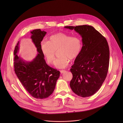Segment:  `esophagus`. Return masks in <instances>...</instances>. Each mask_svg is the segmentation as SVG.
<instances>
[{"label": "esophagus", "mask_w": 123, "mask_h": 123, "mask_svg": "<svg viewBox=\"0 0 123 123\" xmlns=\"http://www.w3.org/2000/svg\"><path fill=\"white\" fill-rule=\"evenodd\" d=\"M61 74H63L64 73H65L66 72V71H65V70H61V71H60Z\"/></svg>", "instance_id": "1"}]
</instances>
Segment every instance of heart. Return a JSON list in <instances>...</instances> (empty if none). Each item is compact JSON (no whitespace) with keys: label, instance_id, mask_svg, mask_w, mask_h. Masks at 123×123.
Wrapping results in <instances>:
<instances>
[{"label":"heart","instance_id":"b5f03b06","mask_svg":"<svg viewBox=\"0 0 123 123\" xmlns=\"http://www.w3.org/2000/svg\"><path fill=\"white\" fill-rule=\"evenodd\" d=\"M40 46L43 55L49 64H54L56 51L58 50L59 57L55 61V66L58 68H64L68 65L69 59L74 60L79 55L82 43L78 37H72L63 32H58L51 36L48 42H42Z\"/></svg>","mask_w":123,"mask_h":123}]
</instances>
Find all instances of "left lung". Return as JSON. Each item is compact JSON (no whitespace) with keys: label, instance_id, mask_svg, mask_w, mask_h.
Here are the masks:
<instances>
[{"label":"left lung","instance_id":"8db88e82","mask_svg":"<svg viewBox=\"0 0 123 123\" xmlns=\"http://www.w3.org/2000/svg\"><path fill=\"white\" fill-rule=\"evenodd\" d=\"M65 28L74 29L81 36L83 43L80 53L70 69L73 76L70 86L79 96H91L100 89L107 75L110 60L108 42L91 26Z\"/></svg>","mask_w":123,"mask_h":123}]
</instances>
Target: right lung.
<instances>
[{
    "label": "right lung",
    "instance_id": "1",
    "mask_svg": "<svg viewBox=\"0 0 123 123\" xmlns=\"http://www.w3.org/2000/svg\"><path fill=\"white\" fill-rule=\"evenodd\" d=\"M31 39L38 52L33 60L27 62L17 55L19 42L14 50V72L28 92L34 98L45 99L54 92L60 72L49 66L41 50V42L46 32L40 29L31 31Z\"/></svg>",
    "mask_w": 123,
    "mask_h": 123
}]
</instances>
